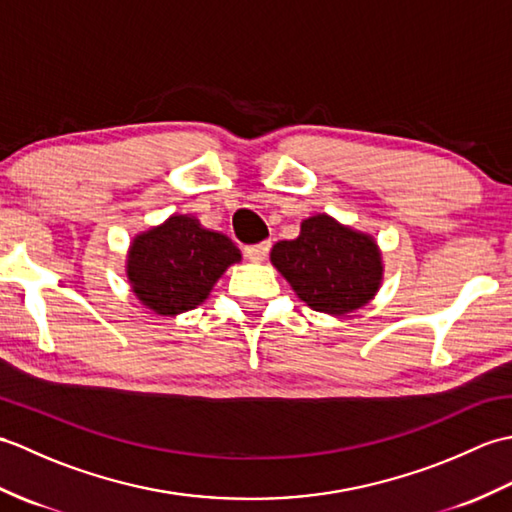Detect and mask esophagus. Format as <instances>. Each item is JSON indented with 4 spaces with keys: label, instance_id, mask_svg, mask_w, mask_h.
Returning a JSON list of instances; mask_svg holds the SVG:
<instances>
[{
    "label": "esophagus",
    "instance_id": "1",
    "mask_svg": "<svg viewBox=\"0 0 512 512\" xmlns=\"http://www.w3.org/2000/svg\"><path fill=\"white\" fill-rule=\"evenodd\" d=\"M270 253V242H259V244H248L244 246V255L250 262H264Z\"/></svg>",
    "mask_w": 512,
    "mask_h": 512
}]
</instances>
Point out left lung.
<instances>
[{
	"label": "left lung",
	"mask_w": 512,
	"mask_h": 512,
	"mask_svg": "<svg viewBox=\"0 0 512 512\" xmlns=\"http://www.w3.org/2000/svg\"><path fill=\"white\" fill-rule=\"evenodd\" d=\"M270 259L301 301L336 317L365 306L383 273L374 239L328 215L308 217L301 235L277 242Z\"/></svg>",
	"instance_id": "obj_1"
}]
</instances>
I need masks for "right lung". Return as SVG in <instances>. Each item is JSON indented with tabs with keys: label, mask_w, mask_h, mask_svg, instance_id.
<instances>
[{
	"label": "right lung",
	"mask_w": 512,
	"mask_h": 512,
	"mask_svg": "<svg viewBox=\"0 0 512 512\" xmlns=\"http://www.w3.org/2000/svg\"><path fill=\"white\" fill-rule=\"evenodd\" d=\"M235 262L239 250L226 235L206 231L193 217L173 215L134 239L127 275L136 297L169 317L200 306Z\"/></svg>",
	"instance_id": "right-lung-1"
}]
</instances>
